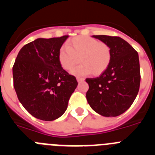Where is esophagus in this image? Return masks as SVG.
Segmentation results:
<instances>
[{
	"mask_svg": "<svg viewBox=\"0 0 155 155\" xmlns=\"http://www.w3.org/2000/svg\"><path fill=\"white\" fill-rule=\"evenodd\" d=\"M77 81H78V82H82V81H84V78H77Z\"/></svg>",
	"mask_w": 155,
	"mask_h": 155,
	"instance_id": "obj_1",
	"label": "esophagus"
}]
</instances>
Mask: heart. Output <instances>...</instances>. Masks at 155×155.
<instances>
[{"label": "heart", "mask_w": 155, "mask_h": 155, "mask_svg": "<svg viewBox=\"0 0 155 155\" xmlns=\"http://www.w3.org/2000/svg\"><path fill=\"white\" fill-rule=\"evenodd\" d=\"M81 64L75 68L71 74L84 76L92 73L98 76L104 73L109 66L112 58L110 47L106 43L86 35H80L68 42L58 52V61L63 69L71 71L78 62Z\"/></svg>", "instance_id": "obj_1"}]
</instances>
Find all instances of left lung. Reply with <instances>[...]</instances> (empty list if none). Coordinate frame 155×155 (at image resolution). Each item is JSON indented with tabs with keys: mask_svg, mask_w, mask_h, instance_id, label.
<instances>
[{
	"mask_svg": "<svg viewBox=\"0 0 155 155\" xmlns=\"http://www.w3.org/2000/svg\"><path fill=\"white\" fill-rule=\"evenodd\" d=\"M110 47L111 62L98 78H87L86 93L91 109L103 116H117L130 107L140 88V73L138 53L118 36L92 35Z\"/></svg>",
	"mask_w": 155,
	"mask_h": 155,
	"instance_id": "obj_1",
	"label": "left lung"
}]
</instances>
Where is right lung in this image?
<instances>
[{
  "mask_svg": "<svg viewBox=\"0 0 155 155\" xmlns=\"http://www.w3.org/2000/svg\"><path fill=\"white\" fill-rule=\"evenodd\" d=\"M68 35L39 38L21 48L13 66L14 87L19 102L35 118L53 121L67 110L76 89V78L62 68L58 52Z\"/></svg>",
  "mask_w": 155,
  "mask_h": 155,
  "instance_id": "obj_1",
  "label": "right lung"
}]
</instances>
